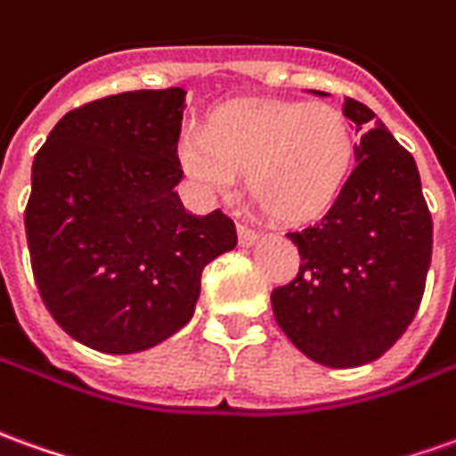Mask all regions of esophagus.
<instances>
[{"label":"esophagus","mask_w":456,"mask_h":456,"mask_svg":"<svg viewBox=\"0 0 456 456\" xmlns=\"http://www.w3.org/2000/svg\"><path fill=\"white\" fill-rule=\"evenodd\" d=\"M237 232H239V244H241V247H251V244L256 241V237H259V232L247 227V224H239Z\"/></svg>","instance_id":"1"}]
</instances>
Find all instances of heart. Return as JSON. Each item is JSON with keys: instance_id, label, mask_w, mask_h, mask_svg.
Masks as SVG:
<instances>
[{"instance_id": "heart-1", "label": "heart", "mask_w": 456, "mask_h": 456, "mask_svg": "<svg viewBox=\"0 0 456 456\" xmlns=\"http://www.w3.org/2000/svg\"><path fill=\"white\" fill-rule=\"evenodd\" d=\"M175 152L200 197H227L247 173L251 197L279 222L298 224L336 202L355 138L338 108L269 101L219 108L207 128L184 126Z\"/></svg>"}]
</instances>
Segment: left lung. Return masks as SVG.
<instances>
[{
    "instance_id": "obj_1",
    "label": "left lung",
    "mask_w": 456,
    "mask_h": 456,
    "mask_svg": "<svg viewBox=\"0 0 456 456\" xmlns=\"http://www.w3.org/2000/svg\"><path fill=\"white\" fill-rule=\"evenodd\" d=\"M343 116L361 133L358 165L316 224L286 234L301 266L272 294L279 328L328 368L365 365L393 348L419 308L432 259L415 158L361 101L346 98Z\"/></svg>"
}]
</instances>
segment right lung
I'll return each instance as SVG.
<instances>
[{"label": "right lung", "mask_w": 456, "mask_h": 456, "mask_svg": "<svg viewBox=\"0 0 456 456\" xmlns=\"http://www.w3.org/2000/svg\"><path fill=\"white\" fill-rule=\"evenodd\" d=\"M183 88L73 108L31 165L24 212L31 269L59 326L101 353H140L195 314L202 269L237 247L219 209L187 212L177 135Z\"/></svg>", "instance_id": "add662e5"}]
</instances>
